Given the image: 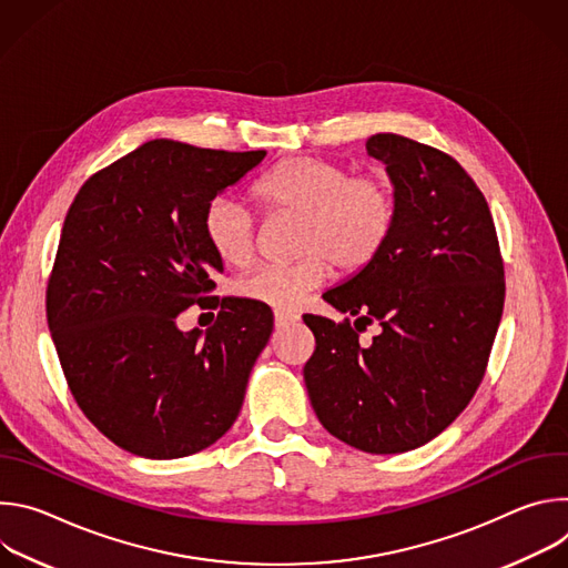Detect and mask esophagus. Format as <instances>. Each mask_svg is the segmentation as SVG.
I'll return each instance as SVG.
<instances>
[{"instance_id": "obj_1", "label": "esophagus", "mask_w": 568, "mask_h": 568, "mask_svg": "<svg viewBox=\"0 0 568 568\" xmlns=\"http://www.w3.org/2000/svg\"><path fill=\"white\" fill-rule=\"evenodd\" d=\"M301 316L296 314V312H285V310H278L276 314H274V323H276V328H287V326H294V323L298 321Z\"/></svg>"}]
</instances>
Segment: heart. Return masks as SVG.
<instances>
[{"label":"heart","instance_id":"b5f03b06","mask_svg":"<svg viewBox=\"0 0 568 568\" xmlns=\"http://www.w3.org/2000/svg\"><path fill=\"white\" fill-rule=\"evenodd\" d=\"M254 197L265 211L298 215L292 265H265L240 278L242 298L292 310L328 274L359 272L371 265L395 226V193L379 175H357L342 164L316 156H287L256 184ZM202 231L211 252L226 267H245L254 258L256 224L252 213L226 195L204 206Z\"/></svg>","mask_w":568,"mask_h":568}]
</instances>
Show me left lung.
Returning <instances> with one entry per match:
<instances>
[{"mask_svg":"<svg viewBox=\"0 0 568 568\" xmlns=\"http://www.w3.org/2000/svg\"><path fill=\"white\" fill-rule=\"evenodd\" d=\"M366 152L386 166L395 226L323 301L382 331L364 348L351 323L305 314L316 348L303 379L335 438L402 454L445 432L476 393L504 312V263L488 202L456 159L390 132Z\"/></svg>","mask_w":568,"mask_h":568,"instance_id":"1","label":"left lung"}]
</instances>
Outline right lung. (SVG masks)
I'll return each instance as SVG.
<instances>
[{"label":"right lung","mask_w":568,"mask_h":568,"mask_svg":"<svg viewBox=\"0 0 568 568\" xmlns=\"http://www.w3.org/2000/svg\"><path fill=\"white\" fill-rule=\"evenodd\" d=\"M265 150L226 152L152 139L90 178L64 217L47 321L71 395L121 449L169 460L222 438L270 342L274 314L222 298L206 333L176 328L224 265L204 206L252 173Z\"/></svg>","instance_id":"right-lung-1"}]
</instances>
